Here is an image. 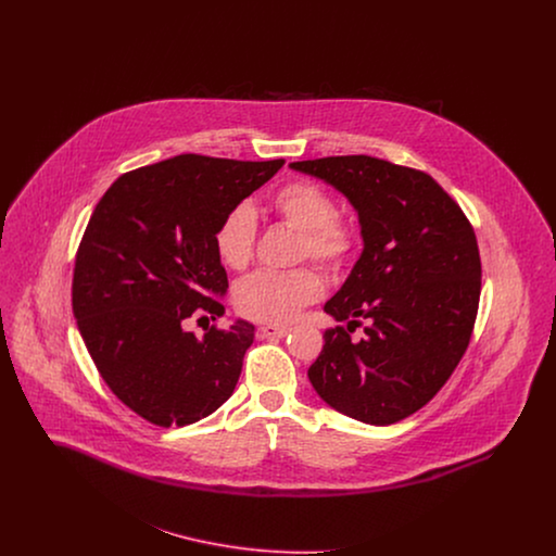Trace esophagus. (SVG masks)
Instances as JSON below:
<instances>
[{
    "label": "esophagus",
    "mask_w": 556,
    "mask_h": 556,
    "mask_svg": "<svg viewBox=\"0 0 556 556\" xmlns=\"http://www.w3.org/2000/svg\"><path fill=\"white\" fill-rule=\"evenodd\" d=\"M288 333H290V329L288 327H279V325H261L258 327V336L261 338H283Z\"/></svg>",
    "instance_id": "34e87169"
}]
</instances>
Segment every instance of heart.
<instances>
[{
	"label": "heart",
	"mask_w": 556,
	"mask_h": 556,
	"mask_svg": "<svg viewBox=\"0 0 556 556\" xmlns=\"http://www.w3.org/2000/svg\"><path fill=\"white\" fill-rule=\"evenodd\" d=\"M273 212L300 231L298 258H313L329 270L344 268L356 248L358 233L352 220L338 214L333 198L323 187L295 179L270 198ZM214 250L223 265L243 270L256 250V216L248 204L223 214L214 231ZM323 295V279L315 268L258 270L239 281L233 300L239 313L263 323H290L300 311Z\"/></svg>",
	"instance_id": "b5f03b06"
}]
</instances>
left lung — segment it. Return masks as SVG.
Masks as SVG:
<instances>
[{
	"instance_id": "left-lung-1",
	"label": "left lung",
	"mask_w": 556,
	"mask_h": 556,
	"mask_svg": "<svg viewBox=\"0 0 556 556\" xmlns=\"http://www.w3.org/2000/svg\"><path fill=\"white\" fill-rule=\"evenodd\" d=\"M290 166L342 191L365 241L342 290L325 304L348 329L325 331L308 379L345 417L402 421L442 390L471 342L481 291L476 231L424 170L365 154ZM363 319L366 336L352 341Z\"/></svg>"
}]
</instances>
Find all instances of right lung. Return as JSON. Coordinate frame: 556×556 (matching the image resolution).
Here are the masks:
<instances>
[{
	"label": "right lung",
	"mask_w": 556,
	"mask_h": 556,
	"mask_svg": "<svg viewBox=\"0 0 556 556\" xmlns=\"http://www.w3.org/2000/svg\"><path fill=\"white\" fill-rule=\"evenodd\" d=\"M286 160L181 154L121 175L80 239L73 313L112 394L160 427L195 424L238 386L254 325L225 315L229 288L214 250L223 214L265 186Z\"/></svg>",
	"instance_id": "right-lung-1"
}]
</instances>
